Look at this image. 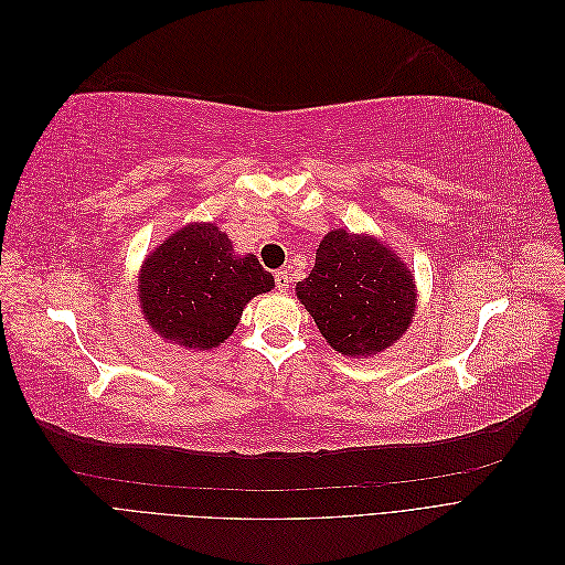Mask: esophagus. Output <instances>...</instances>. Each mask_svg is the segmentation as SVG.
Listing matches in <instances>:
<instances>
[{"mask_svg":"<svg viewBox=\"0 0 565 565\" xmlns=\"http://www.w3.org/2000/svg\"><path fill=\"white\" fill-rule=\"evenodd\" d=\"M289 282H292V280H289V273L287 270H278L276 273V287L280 289V292H287Z\"/></svg>","mask_w":565,"mask_h":565,"instance_id":"obj_1","label":"esophagus"}]
</instances>
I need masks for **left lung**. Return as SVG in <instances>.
I'll use <instances>...</instances> for the list:
<instances>
[{
  "instance_id": "left-lung-1",
  "label": "left lung",
  "mask_w": 565,
  "mask_h": 565,
  "mask_svg": "<svg viewBox=\"0 0 565 565\" xmlns=\"http://www.w3.org/2000/svg\"><path fill=\"white\" fill-rule=\"evenodd\" d=\"M415 273L370 233L330 231L297 299L341 355H374L407 332L417 309Z\"/></svg>"
}]
</instances>
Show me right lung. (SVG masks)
<instances>
[{
    "mask_svg": "<svg viewBox=\"0 0 565 565\" xmlns=\"http://www.w3.org/2000/svg\"><path fill=\"white\" fill-rule=\"evenodd\" d=\"M276 287L254 254L237 256L216 224H188L148 254L139 270V301L162 339L210 351L233 334L243 309Z\"/></svg>",
    "mask_w": 565,
    "mask_h": 565,
    "instance_id": "1",
    "label": "right lung"
}]
</instances>
